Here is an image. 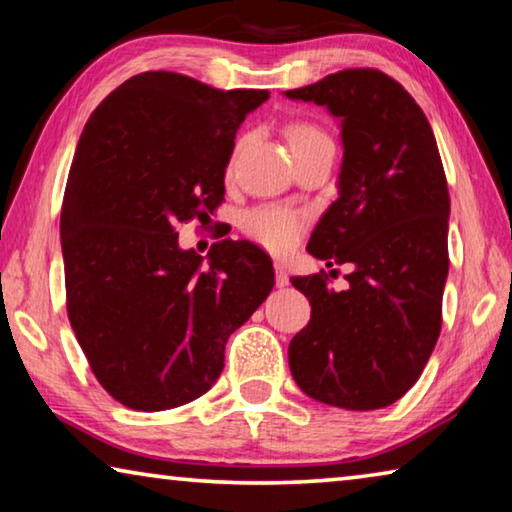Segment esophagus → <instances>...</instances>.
<instances>
[{
  "label": "esophagus",
  "mask_w": 512,
  "mask_h": 512,
  "mask_svg": "<svg viewBox=\"0 0 512 512\" xmlns=\"http://www.w3.org/2000/svg\"><path fill=\"white\" fill-rule=\"evenodd\" d=\"M275 284H277V287H287V284H289L287 266H284L282 262H275Z\"/></svg>",
  "instance_id": "obj_1"
}]
</instances>
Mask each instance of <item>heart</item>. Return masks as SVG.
Segmentation results:
<instances>
[{"instance_id":"heart-1","label":"heart","mask_w":512,"mask_h":512,"mask_svg":"<svg viewBox=\"0 0 512 512\" xmlns=\"http://www.w3.org/2000/svg\"><path fill=\"white\" fill-rule=\"evenodd\" d=\"M320 137H325V133L311 124H293L289 128L291 149L320 140ZM244 228L250 237L268 250L284 253V250L296 246V241L300 239L302 216L298 212L284 210V207H259V210H253L246 216Z\"/></svg>"}]
</instances>
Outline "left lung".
I'll list each match as a JSON object with an SVG mask.
<instances>
[{
    "mask_svg": "<svg viewBox=\"0 0 512 512\" xmlns=\"http://www.w3.org/2000/svg\"><path fill=\"white\" fill-rule=\"evenodd\" d=\"M284 94L339 119V198L307 250L352 266L345 291L329 289L327 275L291 277L311 305L289 343L291 375L323 404L384 409L422 375L443 320L449 192L436 137L411 94L377 69H343Z\"/></svg>",
    "mask_w": 512,
    "mask_h": 512,
    "instance_id": "1",
    "label": "left lung"
}]
</instances>
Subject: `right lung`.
<instances>
[{
	"mask_svg": "<svg viewBox=\"0 0 512 512\" xmlns=\"http://www.w3.org/2000/svg\"><path fill=\"white\" fill-rule=\"evenodd\" d=\"M266 99L144 72L83 128L60 212L67 316L94 377L128 409L210 391L230 334L273 289L271 257L250 241H216L205 266L176 232L221 205L235 135Z\"/></svg>",
	"mask_w": 512,
	"mask_h": 512,
	"instance_id": "obj_1",
	"label": "right lung"
}]
</instances>
